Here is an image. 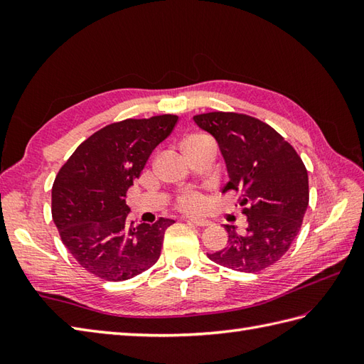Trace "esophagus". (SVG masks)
Masks as SVG:
<instances>
[{
	"instance_id": "34e87169",
	"label": "esophagus",
	"mask_w": 364,
	"mask_h": 364,
	"mask_svg": "<svg viewBox=\"0 0 364 364\" xmlns=\"http://www.w3.org/2000/svg\"><path fill=\"white\" fill-rule=\"evenodd\" d=\"M188 222L192 223V225H197V227H208V225H211V222L208 220V219H203V218H189Z\"/></svg>"
}]
</instances>
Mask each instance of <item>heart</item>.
Returning <instances> with one entry per match:
<instances>
[{
  "instance_id": "heart-1",
  "label": "heart",
  "mask_w": 364,
  "mask_h": 364,
  "mask_svg": "<svg viewBox=\"0 0 364 364\" xmlns=\"http://www.w3.org/2000/svg\"><path fill=\"white\" fill-rule=\"evenodd\" d=\"M203 137L205 136H191L188 141H194V139H203ZM176 206L180 208L181 211H200L205 206V198L202 194H198L196 191H188L178 198Z\"/></svg>"
}]
</instances>
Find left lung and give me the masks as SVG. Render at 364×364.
Wrapping results in <instances>:
<instances>
[{
    "label": "left lung",
    "instance_id": "1",
    "mask_svg": "<svg viewBox=\"0 0 364 364\" xmlns=\"http://www.w3.org/2000/svg\"><path fill=\"white\" fill-rule=\"evenodd\" d=\"M194 122L218 141L230 178L222 192H242L249 222L242 235L225 225L228 245L208 258L239 272H259L299 235L310 200L305 164L272 127L250 115L218 111L194 115Z\"/></svg>",
    "mask_w": 364,
    "mask_h": 364
}]
</instances>
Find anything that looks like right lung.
Returning <instances> with one entry per match:
<instances>
[{"mask_svg":"<svg viewBox=\"0 0 364 364\" xmlns=\"http://www.w3.org/2000/svg\"><path fill=\"white\" fill-rule=\"evenodd\" d=\"M176 122V115L164 114L111 123L86 139L56 175L51 214L60 239L102 280H129L159 258L166 230L175 220L134 225L125 197Z\"/></svg>","mask_w":364,"mask_h":364,"instance_id":"obj_1","label":"right lung"}]
</instances>
